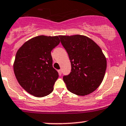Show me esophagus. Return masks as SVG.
Listing matches in <instances>:
<instances>
[{"label":"esophagus","mask_w":126,"mask_h":126,"mask_svg":"<svg viewBox=\"0 0 126 126\" xmlns=\"http://www.w3.org/2000/svg\"><path fill=\"white\" fill-rule=\"evenodd\" d=\"M58 72H59V75H62V70H61V69L58 70Z\"/></svg>","instance_id":"esophagus-1"}]
</instances>
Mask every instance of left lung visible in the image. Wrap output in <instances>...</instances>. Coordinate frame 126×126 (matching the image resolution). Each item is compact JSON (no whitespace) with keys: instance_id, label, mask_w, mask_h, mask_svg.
Listing matches in <instances>:
<instances>
[{"instance_id":"left-lung-1","label":"left lung","mask_w":126,"mask_h":126,"mask_svg":"<svg viewBox=\"0 0 126 126\" xmlns=\"http://www.w3.org/2000/svg\"><path fill=\"white\" fill-rule=\"evenodd\" d=\"M59 37L71 60V73L63 79L67 89L80 96L91 94L101 84L106 70V58L101 49L85 35Z\"/></svg>"}]
</instances>
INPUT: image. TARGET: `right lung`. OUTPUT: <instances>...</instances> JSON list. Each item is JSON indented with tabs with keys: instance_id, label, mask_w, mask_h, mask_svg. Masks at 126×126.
Here are the masks:
<instances>
[{
	"instance_id": "add662e5",
	"label": "right lung",
	"mask_w": 126,
	"mask_h": 126,
	"mask_svg": "<svg viewBox=\"0 0 126 126\" xmlns=\"http://www.w3.org/2000/svg\"><path fill=\"white\" fill-rule=\"evenodd\" d=\"M60 42L59 36L39 35L26 41L18 49L13 64L14 74L30 94L43 97L54 90L59 74L52 67L51 52Z\"/></svg>"
}]
</instances>
